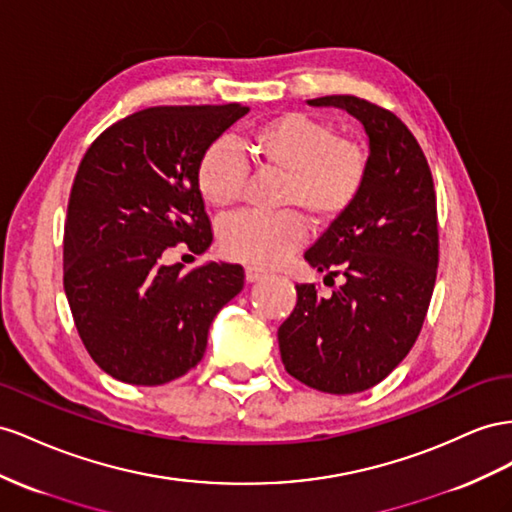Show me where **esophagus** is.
I'll return each mask as SVG.
<instances>
[{"instance_id":"esophagus-1","label":"esophagus","mask_w":512,"mask_h":512,"mask_svg":"<svg viewBox=\"0 0 512 512\" xmlns=\"http://www.w3.org/2000/svg\"><path fill=\"white\" fill-rule=\"evenodd\" d=\"M244 274H246V281H248V283H257V281L266 279V276H268L266 270H261V268H257V266H246Z\"/></svg>"}]
</instances>
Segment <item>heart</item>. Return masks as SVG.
I'll return each instance as SVG.
<instances>
[{"label": "heart", "mask_w": 512, "mask_h": 512, "mask_svg": "<svg viewBox=\"0 0 512 512\" xmlns=\"http://www.w3.org/2000/svg\"><path fill=\"white\" fill-rule=\"evenodd\" d=\"M281 173L276 203L279 214H238L221 231L223 251L257 266H276L309 236L304 216L317 223L341 218L360 197L369 175L364 145L337 137L330 124L300 111H287L257 124L240 152L229 141H216L201 154L195 169L199 197L214 210H227L242 195L246 165Z\"/></svg>", "instance_id": "obj_1"}]
</instances>
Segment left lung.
<instances>
[{
	"instance_id": "1",
	"label": "left lung",
	"mask_w": 512,
	"mask_h": 512,
	"mask_svg": "<svg viewBox=\"0 0 512 512\" xmlns=\"http://www.w3.org/2000/svg\"><path fill=\"white\" fill-rule=\"evenodd\" d=\"M362 124L369 175L360 197L304 253L317 272L345 283L324 298L296 285L298 302L279 328L289 375L330 394L369 390L410 352L437 272L433 178L416 137L397 115L356 96L306 100Z\"/></svg>"
}]
</instances>
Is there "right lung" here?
Segmentation results:
<instances>
[{
	"mask_svg": "<svg viewBox=\"0 0 512 512\" xmlns=\"http://www.w3.org/2000/svg\"><path fill=\"white\" fill-rule=\"evenodd\" d=\"M246 107H152L115 122L85 152L64 227V291L98 367L160 386L197 367L216 313L244 287L238 264L184 272L163 253L212 244L195 184L201 154Z\"/></svg>",
	"mask_w": 512,
	"mask_h": 512,
	"instance_id": "obj_1",
	"label": "right lung"
}]
</instances>
